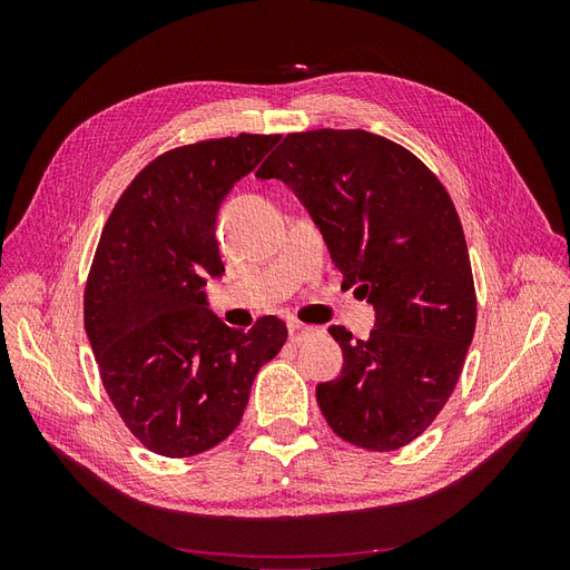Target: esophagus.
Instances as JSON below:
<instances>
[{"label": "esophagus", "instance_id": "34e87169", "mask_svg": "<svg viewBox=\"0 0 570 570\" xmlns=\"http://www.w3.org/2000/svg\"><path fill=\"white\" fill-rule=\"evenodd\" d=\"M312 331H314L312 325H304V323H299V321H289V323H287V333H289V340H292V342H302Z\"/></svg>", "mask_w": 570, "mask_h": 570}]
</instances>
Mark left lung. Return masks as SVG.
Here are the masks:
<instances>
[{
  "label": "left lung",
  "mask_w": 570,
  "mask_h": 570,
  "mask_svg": "<svg viewBox=\"0 0 570 570\" xmlns=\"http://www.w3.org/2000/svg\"><path fill=\"white\" fill-rule=\"evenodd\" d=\"M256 178H278L318 226L342 285L375 308L371 337L327 333L342 373L316 387L327 425L361 450L416 440L450 400L475 333L459 214L416 154L366 130L289 132Z\"/></svg>",
  "instance_id": "1"
}]
</instances>
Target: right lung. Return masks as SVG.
<instances>
[{"label":"right lung","instance_id":"1","mask_svg":"<svg viewBox=\"0 0 570 570\" xmlns=\"http://www.w3.org/2000/svg\"><path fill=\"white\" fill-rule=\"evenodd\" d=\"M281 135L218 137L164 151L116 202L85 285V333L118 416L149 452L212 450L243 421L254 377L287 327L264 316L228 327L206 306L226 271L216 218L233 185Z\"/></svg>","mask_w":570,"mask_h":570}]
</instances>
